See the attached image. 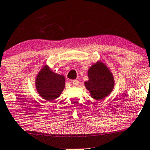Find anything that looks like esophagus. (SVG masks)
<instances>
[{
    "instance_id": "1",
    "label": "esophagus",
    "mask_w": 150,
    "mask_h": 150,
    "mask_svg": "<svg viewBox=\"0 0 150 150\" xmlns=\"http://www.w3.org/2000/svg\"><path fill=\"white\" fill-rule=\"evenodd\" d=\"M72 82H73V85L75 86H77L79 85V81L77 80H72Z\"/></svg>"
}]
</instances>
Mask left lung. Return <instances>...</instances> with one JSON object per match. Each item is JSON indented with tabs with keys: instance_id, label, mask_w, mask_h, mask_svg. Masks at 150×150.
Masks as SVG:
<instances>
[{
	"instance_id": "1",
	"label": "left lung",
	"mask_w": 150,
	"mask_h": 150,
	"mask_svg": "<svg viewBox=\"0 0 150 150\" xmlns=\"http://www.w3.org/2000/svg\"><path fill=\"white\" fill-rule=\"evenodd\" d=\"M88 77L89 80L85 82V85L94 99L101 100L113 90L114 81L112 74L101 62L89 68Z\"/></svg>"
}]
</instances>
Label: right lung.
<instances>
[{"label": "right lung", "instance_id": "add662e5", "mask_svg": "<svg viewBox=\"0 0 150 150\" xmlns=\"http://www.w3.org/2000/svg\"><path fill=\"white\" fill-rule=\"evenodd\" d=\"M36 87L44 99L52 101L60 96L65 87V77L61 75L55 73L45 66L39 72Z\"/></svg>", "mask_w": 150, "mask_h": 150}]
</instances>
